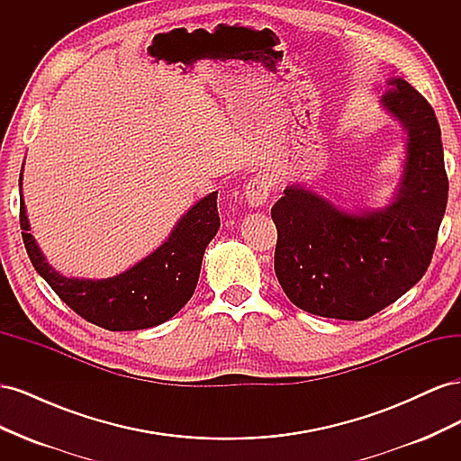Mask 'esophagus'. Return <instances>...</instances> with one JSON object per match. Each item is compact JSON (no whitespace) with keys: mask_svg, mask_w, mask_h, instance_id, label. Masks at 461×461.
Wrapping results in <instances>:
<instances>
[{"mask_svg":"<svg viewBox=\"0 0 461 461\" xmlns=\"http://www.w3.org/2000/svg\"><path fill=\"white\" fill-rule=\"evenodd\" d=\"M271 190V178L267 175H256L249 183L246 185V202L249 207H261L265 205L269 198Z\"/></svg>","mask_w":461,"mask_h":461,"instance_id":"obj_1","label":"esophagus"}]
</instances>
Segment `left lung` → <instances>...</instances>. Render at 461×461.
Wrapping results in <instances>:
<instances>
[{"label": "left lung", "mask_w": 461, "mask_h": 461, "mask_svg": "<svg viewBox=\"0 0 461 461\" xmlns=\"http://www.w3.org/2000/svg\"><path fill=\"white\" fill-rule=\"evenodd\" d=\"M381 107L406 131L394 196L379 209H346L302 185L285 188L276 225L275 273L300 310L364 321L425 275L448 202L440 127L425 97L403 78L386 80Z\"/></svg>", "instance_id": "obj_1"}]
</instances>
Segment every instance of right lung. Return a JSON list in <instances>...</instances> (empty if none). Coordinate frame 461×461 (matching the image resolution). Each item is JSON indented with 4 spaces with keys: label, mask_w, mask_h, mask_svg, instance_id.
<instances>
[{
    "label": "right lung",
    "mask_w": 461,
    "mask_h": 461,
    "mask_svg": "<svg viewBox=\"0 0 461 461\" xmlns=\"http://www.w3.org/2000/svg\"><path fill=\"white\" fill-rule=\"evenodd\" d=\"M19 188L23 192V173ZM219 225L217 192H212L176 221L169 239L127 271L107 278L65 276L41 254L21 198L23 240L34 269L68 308L107 330L158 327L183 310L196 290L203 252Z\"/></svg>",
    "instance_id": "right-lung-1"
}]
</instances>
